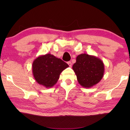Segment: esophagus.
<instances>
[{
	"label": "esophagus",
	"mask_w": 130,
	"mask_h": 130,
	"mask_svg": "<svg viewBox=\"0 0 130 130\" xmlns=\"http://www.w3.org/2000/svg\"><path fill=\"white\" fill-rule=\"evenodd\" d=\"M67 64H68V65L69 66L72 67V62H71V61H68V62H67Z\"/></svg>",
	"instance_id": "34e87169"
}]
</instances>
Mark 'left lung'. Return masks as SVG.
<instances>
[{
    "mask_svg": "<svg viewBox=\"0 0 130 130\" xmlns=\"http://www.w3.org/2000/svg\"><path fill=\"white\" fill-rule=\"evenodd\" d=\"M73 69L79 84L85 88H90L102 79L104 73V65L99 58L82 54L77 57Z\"/></svg>",
    "mask_w": 130,
    "mask_h": 130,
    "instance_id": "left-lung-1",
    "label": "left lung"
}]
</instances>
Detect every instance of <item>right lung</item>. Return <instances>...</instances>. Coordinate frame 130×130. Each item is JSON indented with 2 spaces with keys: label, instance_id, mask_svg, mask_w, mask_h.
I'll use <instances>...</instances> for the list:
<instances>
[{
  "label": "right lung",
  "instance_id": "1",
  "mask_svg": "<svg viewBox=\"0 0 130 130\" xmlns=\"http://www.w3.org/2000/svg\"><path fill=\"white\" fill-rule=\"evenodd\" d=\"M69 67L66 63L50 54L40 56L32 64L35 79L39 84L51 88L59 79L62 71Z\"/></svg>",
  "mask_w": 130,
  "mask_h": 130
}]
</instances>
